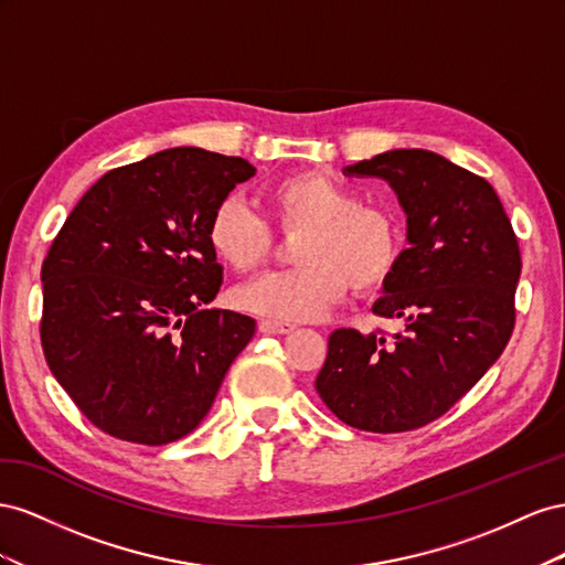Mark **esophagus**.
I'll return each mask as SVG.
<instances>
[{
  "label": "esophagus",
  "mask_w": 565,
  "mask_h": 565,
  "mask_svg": "<svg viewBox=\"0 0 565 565\" xmlns=\"http://www.w3.org/2000/svg\"><path fill=\"white\" fill-rule=\"evenodd\" d=\"M296 327L288 324V321H279V319H263L260 321V331L263 333H291Z\"/></svg>",
  "instance_id": "esophagus-1"
}]
</instances>
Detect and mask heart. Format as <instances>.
I'll use <instances>...</instances> for the list:
<instances>
[{
    "instance_id": "b5f03b06",
    "label": "heart",
    "mask_w": 565,
    "mask_h": 565,
    "mask_svg": "<svg viewBox=\"0 0 565 565\" xmlns=\"http://www.w3.org/2000/svg\"><path fill=\"white\" fill-rule=\"evenodd\" d=\"M284 227H305L291 269L267 271L232 291L236 310L281 321H310L341 302L348 286L374 291L391 279L402 255V227L385 205L362 203L352 186L310 170L267 191ZM207 246L234 271H250L271 246L269 222L236 196L222 199L207 220Z\"/></svg>"
}]
</instances>
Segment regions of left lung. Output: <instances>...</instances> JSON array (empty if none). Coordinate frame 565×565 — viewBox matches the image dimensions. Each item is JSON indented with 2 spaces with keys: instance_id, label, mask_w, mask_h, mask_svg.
Listing matches in <instances>:
<instances>
[{
  "instance_id": "left-lung-1",
  "label": "left lung",
  "mask_w": 565,
  "mask_h": 565,
  "mask_svg": "<svg viewBox=\"0 0 565 565\" xmlns=\"http://www.w3.org/2000/svg\"><path fill=\"white\" fill-rule=\"evenodd\" d=\"M381 177L407 215V248L374 315L393 338L335 329L315 388L343 424L372 433L422 428L469 393L507 348L521 250L497 191L426 149L348 166Z\"/></svg>"
}]
</instances>
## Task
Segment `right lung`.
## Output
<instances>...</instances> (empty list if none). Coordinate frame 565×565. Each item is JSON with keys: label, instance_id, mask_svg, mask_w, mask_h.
I'll return each mask as SVG.
<instances>
[{"label": "right lung", "instance_id": "add662e5", "mask_svg": "<svg viewBox=\"0 0 565 565\" xmlns=\"http://www.w3.org/2000/svg\"><path fill=\"white\" fill-rule=\"evenodd\" d=\"M255 168L196 147L106 172L42 265V350L89 422L127 443L196 428L255 319L207 308L222 267L207 220Z\"/></svg>", "mask_w": 565, "mask_h": 565}]
</instances>
